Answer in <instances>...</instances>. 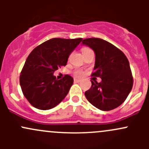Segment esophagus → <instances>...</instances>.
Returning <instances> with one entry per match:
<instances>
[{
    "label": "esophagus",
    "mask_w": 149,
    "mask_h": 149,
    "mask_svg": "<svg viewBox=\"0 0 149 149\" xmlns=\"http://www.w3.org/2000/svg\"><path fill=\"white\" fill-rule=\"evenodd\" d=\"M81 80L80 79H74V82L75 83H79V82H80Z\"/></svg>",
    "instance_id": "esophagus-1"
}]
</instances>
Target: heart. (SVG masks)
I'll use <instances>...</instances> for the list:
<instances>
[{
	"mask_svg": "<svg viewBox=\"0 0 149 149\" xmlns=\"http://www.w3.org/2000/svg\"><path fill=\"white\" fill-rule=\"evenodd\" d=\"M89 50H91V49H89V48L84 47V48H82V53H83V55H84V54H85L86 52H88ZM74 75L76 77H81V76H82V75H83V72H82L81 70H75Z\"/></svg>",
	"mask_w": 149,
	"mask_h": 149,
	"instance_id": "heart-1",
	"label": "heart"
}]
</instances>
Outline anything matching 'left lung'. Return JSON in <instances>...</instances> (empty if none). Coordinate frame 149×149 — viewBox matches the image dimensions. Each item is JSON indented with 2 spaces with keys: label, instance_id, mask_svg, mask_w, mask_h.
Here are the masks:
<instances>
[{
  "label": "left lung",
  "instance_id": "8db88e82",
  "mask_svg": "<svg viewBox=\"0 0 149 149\" xmlns=\"http://www.w3.org/2000/svg\"><path fill=\"white\" fill-rule=\"evenodd\" d=\"M82 45L95 52L94 72L91 76L102 79L100 83L91 81V88L85 92L87 100L101 110L115 109L124 102L133 87L128 60L120 49L102 39H85Z\"/></svg>",
  "mask_w": 149,
  "mask_h": 149
}]
</instances>
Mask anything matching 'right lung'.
<instances>
[{
    "instance_id": "obj_1",
    "label": "right lung",
    "mask_w": 149,
    "mask_h": 149,
    "mask_svg": "<svg viewBox=\"0 0 149 149\" xmlns=\"http://www.w3.org/2000/svg\"><path fill=\"white\" fill-rule=\"evenodd\" d=\"M82 38H52L34 48L25 62L19 81L22 92L34 107L52 109L61 103L73 84V79L65 75L56 79L54 72L67 64L68 58Z\"/></svg>"
}]
</instances>
